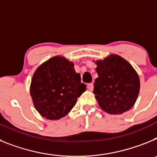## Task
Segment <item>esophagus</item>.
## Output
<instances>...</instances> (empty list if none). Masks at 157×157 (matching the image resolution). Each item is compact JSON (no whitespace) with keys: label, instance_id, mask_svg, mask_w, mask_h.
<instances>
[{"label":"esophagus","instance_id":"obj_1","mask_svg":"<svg viewBox=\"0 0 157 157\" xmlns=\"http://www.w3.org/2000/svg\"><path fill=\"white\" fill-rule=\"evenodd\" d=\"M87 88H88L89 90H92L93 89H94V84L93 83H89L88 85H87Z\"/></svg>","mask_w":157,"mask_h":157}]
</instances>
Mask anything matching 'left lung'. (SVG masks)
<instances>
[{"instance_id":"left-lung-1","label":"left lung","mask_w":157,"mask_h":157,"mask_svg":"<svg viewBox=\"0 0 157 157\" xmlns=\"http://www.w3.org/2000/svg\"><path fill=\"white\" fill-rule=\"evenodd\" d=\"M98 77L94 94L101 109L109 114H122L130 110L138 98L140 80L129 62L118 55L96 61Z\"/></svg>"}]
</instances>
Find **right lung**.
<instances>
[{
	"instance_id": "add662e5",
	"label": "right lung",
	"mask_w": 157,
	"mask_h": 157,
	"mask_svg": "<svg viewBox=\"0 0 157 157\" xmlns=\"http://www.w3.org/2000/svg\"><path fill=\"white\" fill-rule=\"evenodd\" d=\"M86 90L76 73L74 63L63 56L50 58L34 72L30 96L36 110L47 120H56L66 116L77 99Z\"/></svg>"
}]
</instances>
